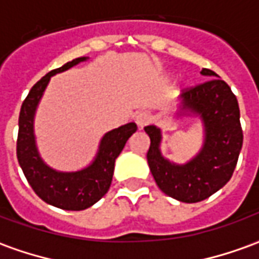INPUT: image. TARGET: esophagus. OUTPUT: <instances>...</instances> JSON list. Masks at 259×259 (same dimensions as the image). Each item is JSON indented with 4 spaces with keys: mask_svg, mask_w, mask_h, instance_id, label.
Here are the masks:
<instances>
[{
    "mask_svg": "<svg viewBox=\"0 0 259 259\" xmlns=\"http://www.w3.org/2000/svg\"><path fill=\"white\" fill-rule=\"evenodd\" d=\"M150 122H151V115L148 112H140L136 116V123H137V126H139L140 129H143V127L147 126Z\"/></svg>",
    "mask_w": 259,
    "mask_h": 259,
    "instance_id": "34e87169",
    "label": "esophagus"
}]
</instances>
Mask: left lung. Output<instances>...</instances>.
Masks as SVG:
<instances>
[{
  "mask_svg": "<svg viewBox=\"0 0 259 259\" xmlns=\"http://www.w3.org/2000/svg\"><path fill=\"white\" fill-rule=\"evenodd\" d=\"M201 74L212 79L185 91L175 115L197 116L202 122L204 143L190 161H169L161 152V129L154 124L144 127L151 140L147 161L155 183L166 195L189 204L205 200L228 183L243 146L237 98L211 69H202Z\"/></svg>",
  "mask_w": 259,
  "mask_h": 259,
  "instance_id": "1",
  "label": "left lung"
}]
</instances>
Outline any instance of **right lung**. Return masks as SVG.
<instances>
[{
	"label": "right lung",
	"mask_w": 259,
	"mask_h": 259,
	"mask_svg": "<svg viewBox=\"0 0 259 259\" xmlns=\"http://www.w3.org/2000/svg\"><path fill=\"white\" fill-rule=\"evenodd\" d=\"M87 59L89 57H80L48 72L31 87L19 113L16 155L20 168L31 189L42 201L66 211H83L107 194L112 182L115 161L126 141L137 130L135 122H130L107 132L100 140L96 157L79 170L62 172L44 162L37 148L34 135V118L38 104L53 76L73 68L80 62H85Z\"/></svg>",
	"instance_id": "right-lung-1"
}]
</instances>
